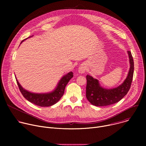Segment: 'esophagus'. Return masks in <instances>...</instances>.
<instances>
[{"instance_id": "esophagus-1", "label": "esophagus", "mask_w": 146, "mask_h": 146, "mask_svg": "<svg viewBox=\"0 0 146 146\" xmlns=\"http://www.w3.org/2000/svg\"><path fill=\"white\" fill-rule=\"evenodd\" d=\"M86 70V68L84 65H81L80 66V67L78 68V73L80 74H83L85 73V71Z\"/></svg>"}]
</instances>
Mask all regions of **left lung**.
Listing matches in <instances>:
<instances>
[{"instance_id":"obj_1","label":"left lung","mask_w":146,"mask_h":146,"mask_svg":"<svg viewBox=\"0 0 146 146\" xmlns=\"http://www.w3.org/2000/svg\"><path fill=\"white\" fill-rule=\"evenodd\" d=\"M127 53L130 68L127 78L119 86L111 89L103 88L98 80L87 75L86 97L92 105L96 106H109L119 102L127 94L131 88L134 70V62L131 52L128 51Z\"/></svg>"}]
</instances>
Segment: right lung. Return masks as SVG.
Masks as SVG:
<instances>
[{
    "mask_svg": "<svg viewBox=\"0 0 146 146\" xmlns=\"http://www.w3.org/2000/svg\"><path fill=\"white\" fill-rule=\"evenodd\" d=\"M31 37H32V36L23 40L21 44L24 40ZM73 77V73L72 72H70L64 75L58 82L55 88L52 91L48 93L31 92L24 89L19 84L17 78L16 81L21 92L25 99L37 106L41 107H48L54 105L60 100L64 94L65 89L67 84Z\"/></svg>",
    "mask_w": 146,
    "mask_h": 146,
    "instance_id": "1",
    "label": "right lung"
}]
</instances>
